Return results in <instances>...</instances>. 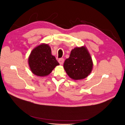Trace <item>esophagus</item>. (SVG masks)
Wrapping results in <instances>:
<instances>
[{"label":"esophagus","instance_id":"34e87169","mask_svg":"<svg viewBox=\"0 0 125 125\" xmlns=\"http://www.w3.org/2000/svg\"><path fill=\"white\" fill-rule=\"evenodd\" d=\"M58 62L60 65H62L64 62V59L63 58H60L58 60Z\"/></svg>","mask_w":125,"mask_h":125}]
</instances>
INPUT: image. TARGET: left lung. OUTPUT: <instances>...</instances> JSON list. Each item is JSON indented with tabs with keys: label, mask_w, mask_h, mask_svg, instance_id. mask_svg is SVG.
Listing matches in <instances>:
<instances>
[{
	"label": "left lung",
	"mask_w": 125,
	"mask_h": 125,
	"mask_svg": "<svg viewBox=\"0 0 125 125\" xmlns=\"http://www.w3.org/2000/svg\"><path fill=\"white\" fill-rule=\"evenodd\" d=\"M63 68L73 80H80L88 77L92 71L93 62L86 48L82 46L73 49L69 57L65 60Z\"/></svg>",
	"instance_id": "obj_1"
}]
</instances>
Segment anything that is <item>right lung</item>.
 Segmentation results:
<instances>
[{"label":"right lung","instance_id":"obj_1","mask_svg":"<svg viewBox=\"0 0 125 125\" xmlns=\"http://www.w3.org/2000/svg\"><path fill=\"white\" fill-rule=\"evenodd\" d=\"M51 52L50 46L46 44H42L32 51L28 62L33 73L40 77L46 76L59 65Z\"/></svg>","mask_w":125,"mask_h":125}]
</instances>
